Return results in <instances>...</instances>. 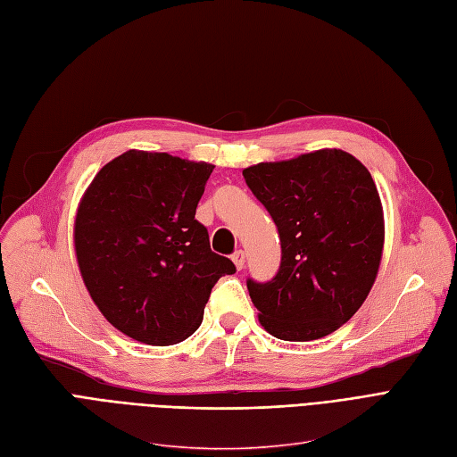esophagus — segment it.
Listing matches in <instances>:
<instances>
[{"mask_svg": "<svg viewBox=\"0 0 457 457\" xmlns=\"http://www.w3.org/2000/svg\"><path fill=\"white\" fill-rule=\"evenodd\" d=\"M231 260H233L235 267H237V269H239V271H241V269H245L246 258H245V252H243V250H237V252H235V254L231 256Z\"/></svg>", "mask_w": 457, "mask_h": 457, "instance_id": "obj_1", "label": "esophagus"}]
</instances>
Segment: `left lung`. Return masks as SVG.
Segmentation results:
<instances>
[{
	"label": "left lung",
	"mask_w": 457,
	"mask_h": 457,
	"mask_svg": "<svg viewBox=\"0 0 457 457\" xmlns=\"http://www.w3.org/2000/svg\"><path fill=\"white\" fill-rule=\"evenodd\" d=\"M273 216L282 260L273 280H248L260 324L282 341H316L358 312L377 280L384 211L369 169L322 148L243 169Z\"/></svg>",
	"instance_id": "8db88e82"
}]
</instances>
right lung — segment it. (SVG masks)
<instances>
[{"mask_svg": "<svg viewBox=\"0 0 457 457\" xmlns=\"http://www.w3.org/2000/svg\"><path fill=\"white\" fill-rule=\"evenodd\" d=\"M212 169L133 148L101 167L80 197L73 241L82 282L107 322L133 341L188 339L212 286L235 273L195 220Z\"/></svg>", "mask_w": 457, "mask_h": 457, "instance_id": "obj_1", "label": "right lung"}]
</instances>
